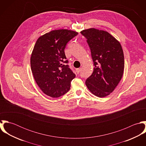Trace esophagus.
<instances>
[{
    "label": "esophagus",
    "mask_w": 146,
    "mask_h": 146,
    "mask_svg": "<svg viewBox=\"0 0 146 146\" xmlns=\"http://www.w3.org/2000/svg\"><path fill=\"white\" fill-rule=\"evenodd\" d=\"M76 71L77 73H78V74H79V73L80 72V68H77V69L76 70Z\"/></svg>",
    "instance_id": "1"
}]
</instances>
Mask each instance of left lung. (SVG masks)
Segmentation results:
<instances>
[{
    "mask_svg": "<svg viewBox=\"0 0 146 146\" xmlns=\"http://www.w3.org/2000/svg\"><path fill=\"white\" fill-rule=\"evenodd\" d=\"M81 33L87 39L94 65L93 72L85 84L92 94L105 97L114 90L123 77L124 56L122 46L104 30L90 28Z\"/></svg>",
    "mask_w": 146,
    "mask_h": 146,
    "instance_id": "obj_1",
    "label": "left lung"
}]
</instances>
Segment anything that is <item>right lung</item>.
<instances>
[{
    "mask_svg": "<svg viewBox=\"0 0 146 146\" xmlns=\"http://www.w3.org/2000/svg\"><path fill=\"white\" fill-rule=\"evenodd\" d=\"M78 34L67 29L52 30L40 36L33 50L30 64L36 82L42 92L53 98L66 94L75 74L70 70L64 54L67 43Z\"/></svg>",
    "mask_w": 146,
    "mask_h": 146,
    "instance_id": "obj_1",
    "label": "right lung"
}]
</instances>
